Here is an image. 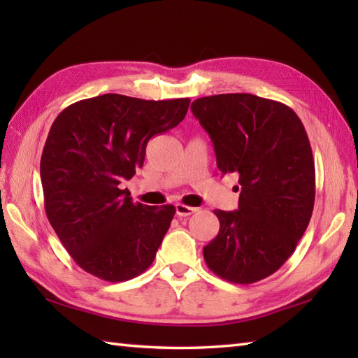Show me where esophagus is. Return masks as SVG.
<instances>
[{
	"label": "esophagus",
	"mask_w": 358,
	"mask_h": 358,
	"mask_svg": "<svg viewBox=\"0 0 358 358\" xmlns=\"http://www.w3.org/2000/svg\"><path fill=\"white\" fill-rule=\"evenodd\" d=\"M196 210H199V209L192 208V206H186V204H181V203L175 204V212H177L178 217H189V215L195 214Z\"/></svg>",
	"instance_id": "1"
}]
</instances>
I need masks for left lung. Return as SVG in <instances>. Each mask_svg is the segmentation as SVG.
<instances>
[{"instance_id":"left-lung-1","label":"left lung","mask_w":358,"mask_h":358,"mask_svg":"<svg viewBox=\"0 0 358 358\" xmlns=\"http://www.w3.org/2000/svg\"><path fill=\"white\" fill-rule=\"evenodd\" d=\"M222 173L237 172V210H214L209 269L231 283L272 275L292 255L313 215L315 167L305 126L286 104L250 94L203 96L191 106ZM238 189V187H237Z\"/></svg>"}]
</instances>
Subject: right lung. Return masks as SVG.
<instances>
[{"label": "right lung", "instance_id": "right-lung-1", "mask_svg": "<svg viewBox=\"0 0 358 358\" xmlns=\"http://www.w3.org/2000/svg\"><path fill=\"white\" fill-rule=\"evenodd\" d=\"M189 103L106 94L53 121L40 163L45 215L81 269L117 283L154 262L175 208L134 203L120 185L143 166L152 136L183 121Z\"/></svg>", "mask_w": 358, "mask_h": 358}]
</instances>
